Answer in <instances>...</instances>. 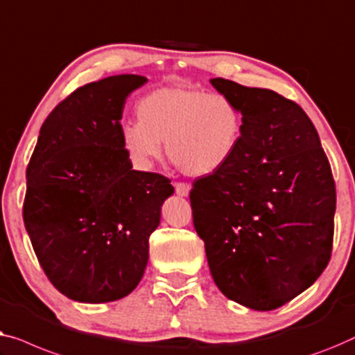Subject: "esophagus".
<instances>
[{
  "label": "esophagus",
  "instance_id": "obj_1",
  "mask_svg": "<svg viewBox=\"0 0 355 355\" xmlns=\"http://www.w3.org/2000/svg\"><path fill=\"white\" fill-rule=\"evenodd\" d=\"M173 187H175V193L182 198H187L189 194V189H191V188H189L188 183H175Z\"/></svg>",
  "mask_w": 355,
  "mask_h": 355
}]
</instances>
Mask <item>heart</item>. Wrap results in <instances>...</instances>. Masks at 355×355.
<instances>
[{
	"label": "heart",
	"instance_id": "obj_1",
	"mask_svg": "<svg viewBox=\"0 0 355 355\" xmlns=\"http://www.w3.org/2000/svg\"><path fill=\"white\" fill-rule=\"evenodd\" d=\"M138 121L121 128L122 144L139 167L162 156L189 177L222 171L236 153L243 137V112L223 93L199 88L164 87L146 94L137 107Z\"/></svg>",
	"mask_w": 355,
	"mask_h": 355
}]
</instances>
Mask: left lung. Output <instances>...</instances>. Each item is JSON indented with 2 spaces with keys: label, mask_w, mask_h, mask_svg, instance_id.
Instances as JSON below:
<instances>
[{
  "label": "left lung",
  "mask_w": 355,
  "mask_h": 355,
  "mask_svg": "<svg viewBox=\"0 0 355 355\" xmlns=\"http://www.w3.org/2000/svg\"><path fill=\"white\" fill-rule=\"evenodd\" d=\"M243 112L225 167L193 183V223L218 289L254 311L306 291L331 257L336 189L311 119L272 89L211 78Z\"/></svg>",
  "instance_id": "obj_1"
}]
</instances>
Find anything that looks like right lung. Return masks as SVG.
I'll return each instance as SVG.
<instances>
[{"label": "right lung", "instance_id": "right-lung-1", "mask_svg": "<svg viewBox=\"0 0 355 355\" xmlns=\"http://www.w3.org/2000/svg\"><path fill=\"white\" fill-rule=\"evenodd\" d=\"M148 82L122 73L77 88L40 128L27 167L24 223L64 296L112 302L143 278L171 180L133 171L121 138L125 99Z\"/></svg>", "mask_w": 355, "mask_h": 355}]
</instances>
